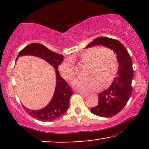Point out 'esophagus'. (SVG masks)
<instances>
[{
  "mask_svg": "<svg viewBox=\"0 0 149 149\" xmlns=\"http://www.w3.org/2000/svg\"><path fill=\"white\" fill-rule=\"evenodd\" d=\"M78 92V94H80V95H82V96H83L84 97H88V94L83 93V92Z\"/></svg>",
  "mask_w": 149,
  "mask_h": 149,
  "instance_id": "1",
  "label": "esophagus"
}]
</instances>
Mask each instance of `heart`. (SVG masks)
I'll list each match as a JSON object with an SVG mask.
<instances>
[{"mask_svg": "<svg viewBox=\"0 0 149 149\" xmlns=\"http://www.w3.org/2000/svg\"><path fill=\"white\" fill-rule=\"evenodd\" d=\"M79 61L87 65V78L77 79L72 83L73 88L80 91L91 92L106 88L112 83L118 69L117 56L107 47H90L80 53ZM61 76L71 80L76 76V70L71 61H65L59 66Z\"/></svg>", "mask_w": 149, "mask_h": 149, "instance_id": "obj_1", "label": "heart"}]
</instances>
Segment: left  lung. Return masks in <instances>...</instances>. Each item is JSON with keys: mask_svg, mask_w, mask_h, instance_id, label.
I'll list each match as a JSON object with an SVG mask.
<instances>
[{"mask_svg": "<svg viewBox=\"0 0 149 149\" xmlns=\"http://www.w3.org/2000/svg\"><path fill=\"white\" fill-rule=\"evenodd\" d=\"M95 45H103L113 49L117 54L119 66L112 84L98 94V104L91 108L90 111L100 117H113L123 110L131 97L134 76L132 61L127 49L118 40L107 37L97 38L86 48Z\"/></svg>", "mask_w": 149, "mask_h": 149, "instance_id": "1", "label": "left lung"}]
</instances>
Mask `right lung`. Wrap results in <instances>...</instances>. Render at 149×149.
<instances>
[{"mask_svg": "<svg viewBox=\"0 0 149 149\" xmlns=\"http://www.w3.org/2000/svg\"><path fill=\"white\" fill-rule=\"evenodd\" d=\"M24 55L36 56L48 62L55 69L57 81L52 100L45 107L39 110H30L23 106L24 109L31 116L40 121L49 122L57 119L67 111L69 107L70 97L73 93L72 89L60 76L58 71V66L64 61V57L52 52L40 43H31L26 46L19 52L17 59L19 57Z\"/></svg>", "mask_w": 149, "mask_h": 149, "instance_id": "add662e5", "label": "right lung"}]
</instances>
